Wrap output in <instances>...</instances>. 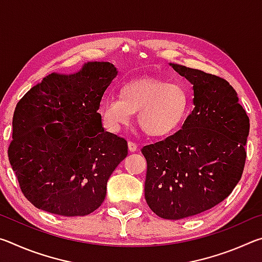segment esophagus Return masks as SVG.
Returning <instances> with one entry per match:
<instances>
[{
    "instance_id": "1",
    "label": "esophagus",
    "mask_w": 262,
    "mask_h": 262,
    "mask_svg": "<svg viewBox=\"0 0 262 262\" xmlns=\"http://www.w3.org/2000/svg\"><path fill=\"white\" fill-rule=\"evenodd\" d=\"M128 149H129L130 152H135L137 150V145L134 143V142H128Z\"/></svg>"
}]
</instances>
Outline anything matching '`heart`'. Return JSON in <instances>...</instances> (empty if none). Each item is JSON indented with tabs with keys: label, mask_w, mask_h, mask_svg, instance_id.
I'll return each instance as SVG.
<instances>
[{
	"label": "heart",
	"mask_w": 262,
	"mask_h": 262,
	"mask_svg": "<svg viewBox=\"0 0 262 262\" xmlns=\"http://www.w3.org/2000/svg\"><path fill=\"white\" fill-rule=\"evenodd\" d=\"M187 108L188 96L179 84L143 78L123 84L120 98H106L101 118L108 130L119 132L137 113V122L145 134L163 137L178 129Z\"/></svg>",
	"instance_id": "obj_1"
}]
</instances>
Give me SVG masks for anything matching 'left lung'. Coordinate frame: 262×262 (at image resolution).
Returning <instances> with one entry per match:
<instances>
[{"label":"left lung","mask_w":262,"mask_h":262,"mask_svg":"<svg viewBox=\"0 0 262 262\" xmlns=\"http://www.w3.org/2000/svg\"><path fill=\"white\" fill-rule=\"evenodd\" d=\"M192 83L194 110L181 129L142 148L147 159L144 196L165 220L211 209L241 180L250 119L237 92L216 75L170 63Z\"/></svg>","instance_id":"left-lung-1"}]
</instances>
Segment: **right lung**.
Segmentation results:
<instances>
[{
    "instance_id": "add662e5",
    "label": "right lung",
    "mask_w": 262,
    "mask_h": 262,
    "mask_svg": "<svg viewBox=\"0 0 262 262\" xmlns=\"http://www.w3.org/2000/svg\"><path fill=\"white\" fill-rule=\"evenodd\" d=\"M117 75L110 62H88L75 74L48 75L17 104L9 162L38 209L85 216L105 200L108 178L128 155L127 141L106 132L98 113Z\"/></svg>"
}]
</instances>
